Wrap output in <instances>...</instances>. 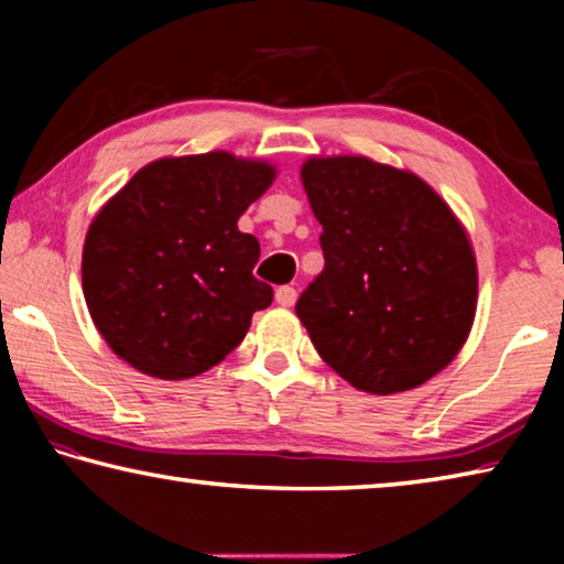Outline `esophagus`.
<instances>
[{
	"label": "esophagus",
	"instance_id": "esophagus-1",
	"mask_svg": "<svg viewBox=\"0 0 564 564\" xmlns=\"http://www.w3.org/2000/svg\"><path fill=\"white\" fill-rule=\"evenodd\" d=\"M299 299V293H295L293 285H281V289H275V303L285 305V308H291V305Z\"/></svg>",
	"mask_w": 564,
	"mask_h": 564
}]
</instances>
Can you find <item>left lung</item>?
<instances>
[{
	"label": "left lung",
	"instance_id": "8db88e82",
	"mask_svg": "<svg viewBox=\"0 0 564 564\" xmlns=\"http://www.w3.org/2000/svg\"><path fill=\"white\" fill-rule=\"evenodd\" d=\"M301 181L326 265L295 313L318 356L362 393L423 386L473 328L477 265L463 224L423 178L366 156L308 159Z\"/></svg>",
	"mask_w": 564,
	"mask_h": 564
}]
</instances>
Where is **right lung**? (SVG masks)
Returning <instances> with one entry per match:
<instances>
[{
	"instance_id": "right-lung-1",
	"label": "right lung",
	"mask_w": 564,
	"mask_h": 564,
	"mask_svg": "<svg viewBox=\"0 0 564 564\" xmlns=\"http://www.w3.org/2000/svg\"><path fill=\"white\" fill-rule=\"evenodd\" d=\"M265 161L228 151L151 161L104 204L82 253L94 326L141 373H206L243 340L273 289L238 218L273 184Z\"/></svg>"
}]
</instances>
